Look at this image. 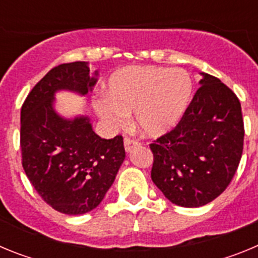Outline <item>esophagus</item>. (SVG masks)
I'll return each mask as SVG.
<instances>
[{
	"instance_id": "obj_1",
	"label": "esophagus",
	"mask_w": 258,
	"mask_h": 258,
	"mask_svg": "<svg viewBox=\"0 0 258 258\" xmlns=\"http://www.w3.org/2000/svg\"><path fill=\"white\" fill-rule=\"evenodd\" d=\"M137 143H138V141L133 140V138H129V137H125L124 138V147L126 151H131V150L133 149Z\"/></svg>"
}]
</instances>
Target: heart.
Instances as JSON below:
<instances>
[{
    "label": "heart",
    "instance_id": "obj_1",
    "mask_svg": "<svg viewBox=\"0 0 258 258\" xmlns=\"http://www.w3.org/2000/svg\"><path fill=\"white\" fill-rule=\"evenodd\" d=\"M191 90L190 75L182 68L127 67L111 77L108 97L99 98L95 109L111 126H120L133 113V124L141 133L157 137L177 124Z\"/></svg>",
    "mask_w": 258,
    "mask_h": 258
}]
</instances>
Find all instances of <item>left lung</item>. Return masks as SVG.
Returning <instances> with one entry per match:
<instances>
[{
    "instance_id": "8db88e82",
    "label": "left lung",
    "mask_w": 258,
    "mask_h": 258,
    "mask_svg": "<svg viewBox=\"0 0 258 258\" xmlns=\"http://www.w3.org/2000/svg\"><path fill=\"white\" fill-rule=\"evenodd\" d=\"M243 142L238 97L220 79L203 74L200 88L178 124L150 145L152 182L173 204L206 206L231 182Z\"/></svg>"
}]
</instances>
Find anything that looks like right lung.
<instances>
[{
	"mask_svg": "<svg viewBox=\"0 0 258 258\" xmlns=\"http://www.w3.org/2000/svg\"><path fill=\"white\" fill-rule=\"evenodd\" d=\"M89 71L85 61L56 66L36 84L20 111L23 169L44 202L64 214L97 208L125 159L121 136L104 140L88 116L66 120L52 108L56 90H92L97 79Z\"/></svg>",
	"mask_w": 258,
	"mask_h": 258,
	"instance_id": "1",
	"label": "right lung"
}]
</instances>
